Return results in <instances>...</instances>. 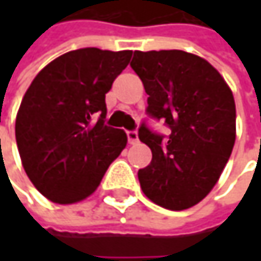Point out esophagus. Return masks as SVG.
<instances>
[{"label": "esophagus", "instance_id": "esophagus-1", "mask_svg": "<svg viewBox=\"0 0 261 261\" xmlns=\"http://www.w3.org/2000/svg\"><path fill=\"white\" fill-rule=\"evenodd\" d=\"M127 137H128V143H130V145L139 143V136H137L136 131H127Z\"/></svg>", "mask_w": 261, "mask_h": 261}]
</instances>
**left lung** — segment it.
<instances>
[{"label": "left lung", "mask_w": 261, "mask_h": 261, "mask_svg": "<svg viewBox=\"0 0 261 261\" xmlns=\"http://www.w3.org/2000/svg\"><path fill=\"white\" fill-rule=\"evenodd\" d=\"M130 66L142 80L148 115L165 119L168 140L146 128L139 139L152 151L137 172L148 199L169 210L202 201L218 182L236 140V104L224 77L202 57L180 51H134Z\"/></svg>", "instance_id": "8db88e82"}]
</instances>
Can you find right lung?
<instances>
[{
    "label": "right lung",
    "instance_id": "1",
    "mask_svg": "<svg viewBox=\"0 0 261 261\" xmlns=\"http://www.w3.org/2000/svg\"><path fill=\"white\" fill-rule=\"evenodd\" d=\"M131 54L69 51L48 63L27 89L15 124L18 151L30 181L49 201L74 204L90 196L127 146L125 131L104 125V119L106 93Z\"/></svg>",
    "mask_w": 261,
    "mask_h": 261
}]
</instances>
